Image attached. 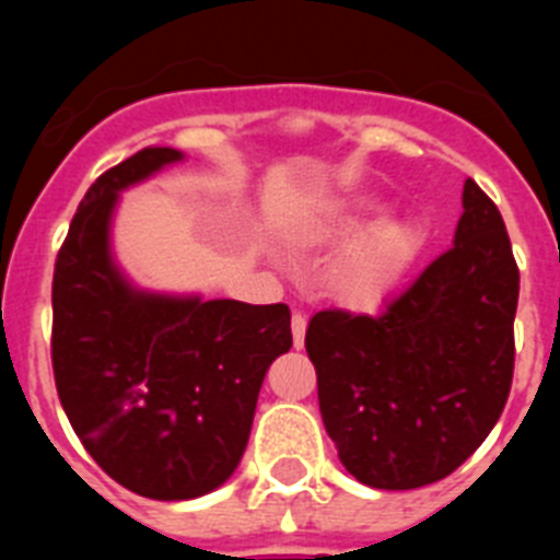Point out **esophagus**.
<instances>
[{
    "instance_id": "34e87169",
    "label": "esophagus",
    "mask_w": 560,
    "mask_h": 560,
    "mask_svg": "<svg viewBox=\"0 0 560 560\" xmlns=\"http://www.w3.org/2000/svg\"><path fill=\"white\" fill-rule=\"evenodd\" d=\"M305 325H308L305 314L294 311V316H291V336H294V348L296 350H300L305 345Z\"/></svg>"
}]
</instances>
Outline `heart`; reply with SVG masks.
<instances>
[{
	"label": "heart",
	"instance_id": "heart-1",
	"mask_svg": "<svg viewBox=\"0 0 560 560\" xmlns=\"http://www.w3.org/2000/svg\"><path fill=\"white\" fill-rule=\"evenodd\" d=\"M359 226V215L353 212H336L325 219L296 221L289 226L285 241L296 249L305 246L334 244L339 237L350 235ZM415 235L412 230L400 224H378L355 241L334 269V283L341 300L353 305H370L384 296V291L393 285L400 269L412 260Z\"/></svg>",
	"mask_w": 560,
	"mask_h": 560
}]
</instances>
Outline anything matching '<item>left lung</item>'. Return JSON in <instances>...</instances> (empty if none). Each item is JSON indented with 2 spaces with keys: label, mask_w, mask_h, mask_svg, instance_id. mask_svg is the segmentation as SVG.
I'll list each match as a JSON object with an SVG mask.
<instances>
[{
  "label": "left lung",
  "mask_w": 560,
  "mask_h": 560,
  "mask_svg": "<svg viewBox=\"0 0 560 560\" xmlns=\"http://www.w3.org/2000/svg\"><path fill=\"white\" fill-rule=\"evenodd\" d=\"M516 305L518 266L502 215L465 179L454 246L381 314H314L305 350L319 412L359 482L412 491L482 446L511 395Z\"/></svg>",
  "instance_id": "left-lung-1"
}]
</instances>
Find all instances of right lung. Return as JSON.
Wrapping results in <instances>:
<instances>
[{
  "mask_svg": "<svg viewBox=\"0 0 560 560\" xmlns=\"http://www.w3.org/2000/svg\"><path fill=\"white\" fill-rule=\"evenodd\" d=\"M142 148L86 190L52 275V373L69 423L103 471L162 502L224 485L244 457L289 305L148 294L108 249L117 192L179 162Z\"/></svg>",
  "mask_w": 560,
  "mask_h": 560,
  "instance_id": "1",
  "label": "right lung"
}]
</instances>
